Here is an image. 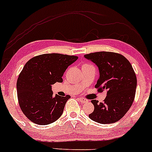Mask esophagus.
Wrapping results in <instances>:
<instances>
[{"instance_id":"34e87169","label":"esophagus","mask_w":152,"mask_h":152,"mask_svg":"<svg viewBox=\"0 0 152 152\" xmlns=\"http://www.w3.org/2000/svg\"><path fill=\"white\" fill-rule=\"evenodd\" d=\"M78 100H79V101H80L81 103H87V102L88 101L86 98H78Z\"/></svg>"}]
</instances>
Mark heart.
<instances>
[{
    "label": "heart",
    "mask_w": 152,
    "mask_h": 152,
    "mask_svg": "<svg viewBox=\"0 0 152 152\" xmlns=\"http://www.w3.org/2000/svg\"><path fill=\"white\" fill-rule=\"evenodd\" d=\"M84 65H85V64H84Z\"/></svg>",
    "instance_id": "obj_1"
}]
</instances>
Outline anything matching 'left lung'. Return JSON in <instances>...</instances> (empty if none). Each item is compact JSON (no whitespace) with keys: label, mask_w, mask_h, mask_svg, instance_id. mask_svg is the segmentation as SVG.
Segmentation results:
<instances>
[{"label":"left lung","mask_w":152,"mask_h":152,"mask_svg":"<svg viewBox=\"0 0 152 152\" xmlns=\"http://www.w3.org/2000/svg\"><path fill=\"white\" fill-rule=\"evenodd\" d=\"M84 57L98 67L100 77L95 88L100 93L107 90L103 103L91 100L94 110L90 118L102 124L118 121L127 113L135 98L137 80L131 63L122 54L111 52H94Z\"/></svg>","instance_id":"8db88e82"}]
</instances>
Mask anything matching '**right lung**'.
I'll list each match as a JSON object with an SVG mask.
<instances>
[{"instance_id":"1","label":"right lung","mask_w":152,"mask_h":152,"mask_svg":"<svg viewBox=\"0 0 152 152\" xmlns=\"http://www.w3.org/2000/svg\"><path fill=\"white\" fill-rule=\"evenodd\" d=\"M77 58L58 53L44 54L26 63L17 80V95L22 112L31 121L48 125L62 115L70 96H54L51 85L62 83L64 72Z\"/></svg>"}]
</instances>
